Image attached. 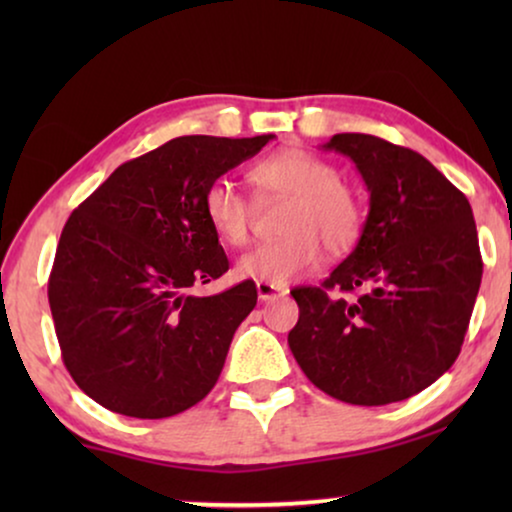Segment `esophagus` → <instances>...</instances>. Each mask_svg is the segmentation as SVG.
Here are the masks:
<instances>
[{
    "label": "esophagus",
    "mask_w": 512,
    "mask_h": 512,
    "mask_svg": "<svg viewBox=\"0 0 512 512\" xmlns=\"http://www.w3.org/2000/svg\"><path fill=\"white\" fill-rule=\"evenodd\" d=\"M256 291H258V300H263V303H268V300H275V298H282L289 293L286 286L268 284V282H256Z\"/></svg>",
    "instance_id": "34e87169"
}]
</instances>
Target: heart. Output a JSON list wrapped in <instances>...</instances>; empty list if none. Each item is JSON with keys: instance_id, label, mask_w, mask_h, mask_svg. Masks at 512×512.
I'll return each instance as SVG.
<instances>
[{"instance_id": "1", "label": "heart", "mask_w": 512, "mask_h": 512, "mask_svg": "<svg viewBox=\"0 0 512 512\" xmlns=\"http://www.w3.org/2000/svg\"><path fill=\"white\" fill-rule=\"evenodd\" d=\"M263 195L286 198L277 240L263 242L237 261V275L268 284H286L314 268L321 244L328 254H342L361 233V205L342 184L338 167L305 149H284L265 156L249 170ZM205 216L216 235L244 244L251 228V205L228 179H216L205 191Z\"/></svg>"}]
</instances>
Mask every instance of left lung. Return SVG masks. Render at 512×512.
<instances>
[{
    "label": "left lung",
    "mask_w": 512,
    "mask_h": 512,
    "mask_svg": "<svg viewBox=\"0 0 512 512\" xmlns=\"http://www.w3.org/2000/svg\"><path fill=\"white\" fill-rule=\"evenodd\" d=\"M321 149L352 160L370 209L331 277L291 291L300 317L289 347L307 380L342 403L405 401L461 352L482 279L473 209L417 151L361 132Z\"/></svg>",
    "instance_id": "1"
}]
</instances>
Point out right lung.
Here are the masks:
<instances>
[{"label":"right lung","mask_w":512,"mask_h":512,"mask_svg":"<svg viewBox=\"0 0 512 512\" xmlns=\"http://www.w3.org/2000/svg\"><path fill=\"white\" fill-rule=\"evenodd\" d=\"M275 135H188L128 160L74 209L60 235L48 303L62 361L102 408L163 419L219 380L256 284L193 296L228 270L205 191Z\"/></svg>","instance_id":"right-lung-1"}]
</instances>
